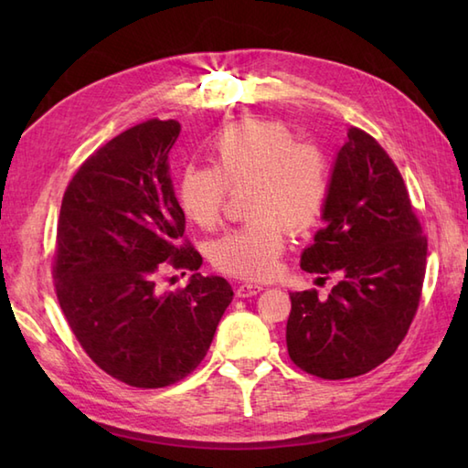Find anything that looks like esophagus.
Segmentation results:
<instances>
[{
  "label": "esophagus",
  "mask_w": 468,
  "mask_h": 468,
  "mask_svg": "<svg viewBox=\"0 0 468 468\" xmlns=\"http://www.w3.org/2000/svg\"><path fill=\"white\" fill-rule=\"evenodd\" d=\"M261 290H263V285H260V283H253V282H243V283L237 285L235 293H237V297H250V295L260 293Z\"/></svg>",
  "instance_id": "34e87169"
}]
</instances>
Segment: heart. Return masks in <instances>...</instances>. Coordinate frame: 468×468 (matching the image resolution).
Returning <instances> with one entry per match:
<instances>
[{
  "label": "heart",
  "instance_id": "obj_1",
  "mask_svg": "<svg viewBox=\"0 0 468 468\" xmlns=\"http://www.w3.org/2000/svg\"><path fill=\"white\" fill-rule=\"evenodd\" d=\"M213 166L188 165L176 185L185 215L203 229L221 223L228 188L250 186V225L223 235L211 247V263L227 275L265 280L280 267L285 227L307 235L320 223L332 193V165L320 146L300 143L280 121H243L218 134Z\"/></svg>",
  "mask_w": 468,
  "mask_h": 468
}]
</instances>
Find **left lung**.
<instances>
[{
    "label": "left lung",
    "instance_id": "8db88e82",
    "mask_svg": "<svg viewBox=\"0 0 468 468\" xmlns=\"http://www.w3.org/2000/svg\"><path fill=\"white\" fill-rule=\"evenodd\" d=\"M325 225L302 255V270L325 283L290 293L287 352L300 370L344 380L374 370L409 334L419 310L429 241L399 166L374 136L350 128L337 153Z\"/></svg>",
    "mask_w": 468,
    "mask_h": 468
}]
</instances>
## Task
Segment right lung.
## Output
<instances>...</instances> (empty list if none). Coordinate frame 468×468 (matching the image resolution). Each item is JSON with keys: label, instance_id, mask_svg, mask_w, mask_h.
Listing matches in <instances>:
<instances>
[{"label": "right lung", "instance_id": "right-lung-1", "mask_svg": "<svg viewBox=\"0 0 468 468\" xmlns=\"http://www.w3.org/2000/svg\"><path fill=\"white\" fill-rule=\"evenodd\" d=\"M176 121L136 124L98 148L68 183L58 217L54 290L88 357L134 388H165L203 362L233 300L223 277L193 273L163 292V270L203 263L185 239L166 158Z\"/></svg>", "mask_w": 468, "mask_h": 468}]
</instances>
